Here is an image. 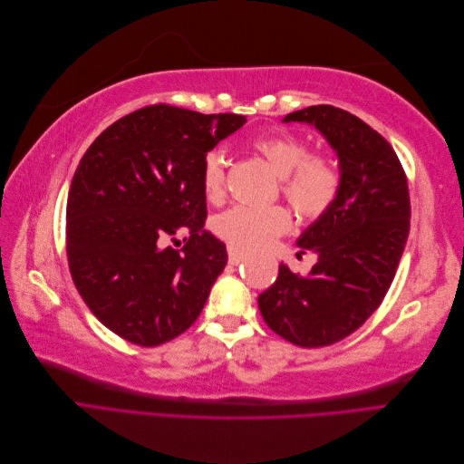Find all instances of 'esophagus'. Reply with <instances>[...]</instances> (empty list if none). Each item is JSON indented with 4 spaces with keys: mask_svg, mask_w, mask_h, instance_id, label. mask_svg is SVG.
<instances>
[{
    "mask_svg": "<svg viewBox=\"0 0 464 464\" xmlns=\"http://www.w3.org/2000/svg\"><path fill=\"white\" fill-rule=\"evenodd\" d=\"M247 257V254L244 249H240V247H236V246H228V261L232 263V265H240L244 259Z\"/></svg>",
    "mask_w": 464,
    "mask_h": 464,
    "instance_id": "34e87169",
    "label": "esophagus"
}]
</instances>
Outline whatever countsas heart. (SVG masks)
<instances>
[{"label": "heart", "mask_w": 464, "mask_h": 464, "mask_svg": "<svg viewBox=\"0 0 464 464\" xmlns=\"http://www.w3.org/2000/svg\"><path fill=\"white\" fill-rule=\"evenodd\" d=\"M261 157L280 176V191L304 218H321L339 199L343 170L331 154L310 152L302 137L286 131L263 133L251 141ZM201 188L207 201L220 203L224 198V162L217 150L205 154ZM215 232L228 244L256 249L283 236L292 227V215L285 205L247 207L236 205L220 213Z\"/></svg>", "instance_id": "obj_1"}]
</instances>
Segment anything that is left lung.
Returning <instances> with one entry per match:
<instances>
[{
    "instance_id": "obj_1",
    "label": "left lung",
    "mask_w": 464,
    "mask_h": 464,
    "mask_svg": "<svg viewBox=\"0 0 464 464\" xmlns=\"http://www.w3.org/2000/svg\"><path fill=\"white\" fill-rule=\"evenodd\" d=\"M285 121L314 123L327 137L339 154L343 189L298 240L302 254L319 256L310 275L280 263L259 310L285 341L319 348L354 333L383 302L409 237V181L387 139L343 108L307 106Z\"/></svg>"
}]
</instances>
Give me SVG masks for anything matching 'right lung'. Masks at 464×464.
Here are the masks:
<instances>
[{
    "label": "right lung",
    "instance_id": "add662e5",
    "mask_svg": "<svg viewBox=\"0 0 464 464\" xmlns=\"http://www.w3.org/2000/svg\"><path fill=\"white\" fill-rule=\"evenodd\" d=\"M246 123L150 104L120 118L82 154L65 213L67 263L96 319L139 346H159L199 317L227 246L205 230V154ZM186 231L181 250L165 246Z\"/></svg>",
    "mask_w": 464,
    "mask_h": 464
}]
</instances>
